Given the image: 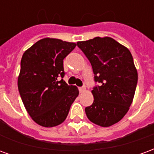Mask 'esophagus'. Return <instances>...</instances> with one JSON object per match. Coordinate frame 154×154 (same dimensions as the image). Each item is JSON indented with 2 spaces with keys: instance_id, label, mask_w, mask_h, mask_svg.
<instances>
[{
  "instance_id": "esophagus-1",
  "label": "esophagus",
  "mask_w": 154,
  "mask_h": 154,
  "mask_svg": "<svg viewBox=\"0 0 154 154\" xmlns=\"http://www.w3.org/2000/svg\"><path fill=\"white\" fill-rule=\"evenodd\" d=\"M79 91H80V92H82H82H84V91H86V87H85V86H83V87H79Z\"/></svg>"
}]
</instances>
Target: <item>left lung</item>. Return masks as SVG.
Masks as SVG:
<instances>
[{
  "label": "left lung",
  "instance_id": "obj_1",
  "mask_svg": "<svg viewBox=\"0 0 154 154\" xmlns=\"http://www.w3.org/2000/svg\"><path fill=\"white\" fill-rule=\"evenodd\" d=\"M90 61L94 80L93 104L85 111L90 121L101 127L119 122L132 104L138 72L129 50L110 37H96L77 43Z\"/></svg>",
  "mask_w": 154,
  "mask_h": 154
}]
</instances>
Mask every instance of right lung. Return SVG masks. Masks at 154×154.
<instances>
[{"instance_id":"right-lung-1","label":"right lung","mask_w":154,"mask_h":154,"mask_svg":"<svg viewBox=\"0 0 154 154\" xmlns=\"http://www.w3.org/2000/svg\"><path fill=\"white\" fill-rule=\"evenodd\" d=\"M77 44L44 38L25 51L21 58L18 89L32 119L44 127H54L67 118L79 91L63 79V59Z\"/></svg>"}]
</instances>
